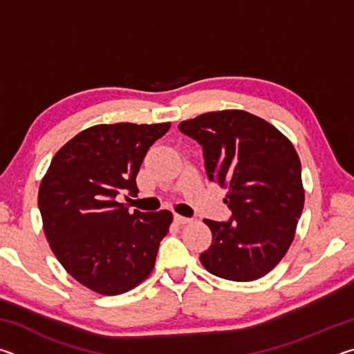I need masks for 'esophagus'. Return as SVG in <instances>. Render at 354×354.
<instances>
[{
	"label": "esophagus",
	"mask_w": 354,
	"mask_h": 354,
	"mask_svg": "<svg viewBox=\"0 0 354 354\" xmlns=\"http://www.w3.org/2000/svg\"><path fill=\"white\" fill-rule=\"evenodd\" d=\"M173 218H175L178 225H185V223H189V221H190V218L183 217V215H178V214H175V217H173Z\"/></svg>",
	"instance_id": "1"
}]
</instances>
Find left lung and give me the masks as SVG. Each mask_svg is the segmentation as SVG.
<instances>
[{"instance_id": "left-lung-1", "label": "left lung", "mask_w": 354, "mask_h": 354, "mask_svg": "<svg viewBox=\"0 0 354 354\" xmlns=\"http://www.w3.org/2000/svg\"><path fill=\"white\" fill-rule=\"evenodd\" d=\"M203 147L211 181L227 190L230 221L205 220L212 232L200 254L209 273L230 281L262 278L286 256L304 206L301 164L292 142L247 111L207 112L178 124Z\"/></svg>"}]
</instances>
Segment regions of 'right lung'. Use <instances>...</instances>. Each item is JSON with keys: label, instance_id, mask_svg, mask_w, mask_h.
I'll return each instance as SVG.
<instances>
[{"label": "right lung", "instance_id": "right-lung-1", "mask_svg": "<svg viewBox=\"0 0 354 354\" xmlns=\"http://www.w3.org/2000/svg\"><path fill=\"white\" fill-rule=\"evenodd\" d=\"M170 129L156 124H95L53 158L39 187L44 232L61 266L100 295H120L153 272L170 211L131 214L117 195L136 196L147 151Z\"/></svg>", "mask_w": 354, "mask_h": 354}]
</instances>
